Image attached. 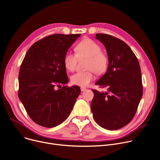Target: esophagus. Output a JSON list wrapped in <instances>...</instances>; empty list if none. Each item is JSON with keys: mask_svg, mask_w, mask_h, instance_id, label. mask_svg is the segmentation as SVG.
Returning a JSON list of instances; mask_svg holds the SVG:
<instances>
[{"mask_svg": "<svg viewBox=\"0 0 160 160\" xmlns=\"http://www.w3.org/2000/svg\"><path fill=\"white\" fill-rule=\"evenodd\" d=\"M86 90H87V88H86L85 87H81V92L85 91Z\"/></svg>", "mask_w": 160, "mask_h": 160, "instance_id": "obj_1", "label": "esophagus"}]
</instances>
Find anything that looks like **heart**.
Here are the masks:
<instances>
[{"instance_id": "heart-1", "label": "heart", "mask_w": 160, "mask_h": 160, "mask_svg": "<svg viewBox=\"0 0 160 160\" xmlns=\"http://www.w3.org/2000/svg\"><path fill=\"white\" fill-rule=\"evenodd\" d=\"M76 54L67 51L64 56L63 62L65 68L72 72L75 70L78 58H87L86 68L88 70L78 72L70 78L73 84L87 87L94 78L93 70L101 74L104 73L108 66V58L101 52V46L90 38H85L80 42L76 47Z\"/></svg>"}]
</instances>
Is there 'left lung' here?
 <instances>
[{"label": "left lung", "mask_w": 160, "mask_h": 160, "mask_svg": "<svg viewBox=\"0 0 160 160\" xmlns=\"http://www.w3.org/2000/svg\"><path fill=\"white\" fill-rule=\"evenodd\" d=\"M106 47L108 67L95 84L108 92L94 93L91 109L95 122L108 130H117L132 120L143 95L139 61L131 48L122 40L106 34H96Z\"/></svg>", "instance_id": "left-lung-1"}]
</instances>
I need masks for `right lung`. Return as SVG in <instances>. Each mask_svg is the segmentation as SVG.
Wrapping results in <instances>:
<instances>
[{"label":"right lung","instance_id":"obj_1","mask_svg":"<svg viewBox=\"0 0 160 160\" xmlns=\"http://www.w3.org/2000/svg\"><path fill=\"white\" fill-rule=\"evenodd\" d=\"M81 34H54L35 42L27 52L18 74V97L30 118L45 128L61 124L81 93L78 86L56 90L68 82L63 59Z\"/></svg>","mask_w":160,"mask_h":160}]
</instances>
